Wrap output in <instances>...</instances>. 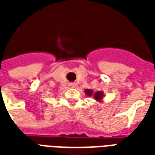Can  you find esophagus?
Wrapping results in <instances>:
<instances>
[{
    "mask_svg": "<svg viewBox=\"0 0 155 155\" xmlns=\"http://www.w3.org/2000/svg\"><path fill=\"white\" fill-rule=\"evenodd\" d=\"M69 86H70L71 87H75V86H76V85H75V84H74V83H71V84H69Z\"/></svg>",
    "mask_w": 155,
    "mask_h": 155,
    "instance_id": "obj_1",
    "label": "esophagus"
}]
</instances>
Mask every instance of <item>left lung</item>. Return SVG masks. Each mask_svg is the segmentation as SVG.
I'll use <instances>...</instances> for the list:
<instances>
[{
  "instance_id": "1",
  "label": "left lung",
  "mask_w": 155,
  "mask_h": 155,
  "mask_svg": "<svg viewBox=\"0 0 155 155\" xmlns=\"http://www.w3.org/2000/svg\"><path fill=\"white\" fill-rule=\"evenodd\" d=\"M84 93L87 97H92L97 102H103L104 98V94L102 91H97L95 92L93 89H85Z\"/></svg>"
}]
</instances>
